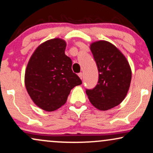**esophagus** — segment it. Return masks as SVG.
I'll use <instances>...</instances> for the list:
<instances>
[{"mask_svg":"<svg viewBox=\"0 0 153 153\" xmlns=\"http://www.w3.org/2000/svg\"><path fill=\"white\" fill-rule=\"evenodd\" d=\"M78 76H79V78H80V79H82V77H83V74H82V73H78Z\"/></svg>","mask_w":153,"mask_h":153,"instance_id":"1","label":"esophagus"}]
</instances>
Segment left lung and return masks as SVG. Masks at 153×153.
<instances>
[{
    "label": "left lung",
    "mask_w": 153,
    "mask_h": 153,
    "mask_svg": "<svg viewBox=\"0 0 153 153\" xmlns=\"http://www.w3.org/2000/svg\"><path fill=\"white\" fill-rule=\"evenodd\" d=\"M90 49L99 77L97 85L86 90V94L97 109L109 110L120 104L127 96L131 80L130 65L124 54L109 42H94Z\"/></svg>",
    "instance_id": "8db88e82"
}]
</instances>
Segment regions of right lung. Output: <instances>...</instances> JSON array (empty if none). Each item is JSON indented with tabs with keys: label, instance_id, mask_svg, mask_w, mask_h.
Here are the masks:
<instances>
[{
	"label": "right lung",
	"instance_id": "add662e5",
	"mask_svg": "<svg viewBox=\"0 0 153 153\" xmlns=\"http://www.w3.org/2000/svg\"><path fill=\"white\" fill-rule=\"evenodd\" d=\"M66 42L54 38L40 44L31 54L24 75L29 96L39 108L53 111L66 103L73 88L82 83L65 54Z\"/></svg>",
	"mask_w": 153,
	"mask_h": 153
}]
</instances>
